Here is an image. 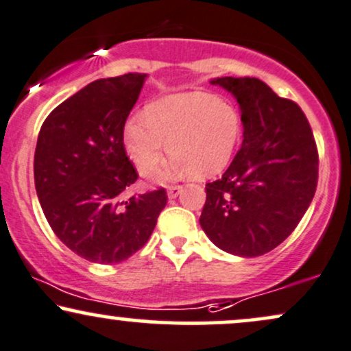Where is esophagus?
<instances>
[{
    "label": "esophagus",
    "mask_w": 351,
    "mask_h": 351,
    "mask_svg": "<svg viewBox=\"0 0 351 351\" xmlns=\"http://www.w3.org/2000/svg\"><path fill=\"white\" fill-rule=\"evenodd\" d=\"M181 189H183V184H171V186L168 188V197H170V199H175V197L181 193Z\"/></svg>",
    "instance_id": "obj_1"
}]
</instances>
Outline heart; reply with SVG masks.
Here are the masks:
<instances>
[{"label": "heart", "instance_id": "b5f03b06", "mask_svg": "<svg viewBox=\"0 0 351 351\" xmlns=\"http://www.w3.org/2000/svg\"><path fill=\"white\" fill-rule=\"evenodd\" d=\"M242 137L237 109L208 93H183L154 103L124 124V147L138 170L147 173L167 149V167L152 173L163 181L189 171L196 178L213 176L229 165Z\"/></svg>", "mask_w": 351, "mask_h": 351}]
</instances>
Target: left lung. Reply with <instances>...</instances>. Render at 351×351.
<instances>
[{"label":"left lung","mask_w":351,"mask_h":351,"mask_svg":"<svg viewBox=\"0 0 351 351\" xmlns=\"http://www.w3.org/2000/svg\"><path fill=\"white\" fill-rule=\"evenodd\" d=\"M237 98L243 142L221 178L206 184L199 217L223 252L260 256L296 229L319 178V154L306 114L258 78L213 82Z\"/></svg>","instance_id":"8db88e82"}]
</instances>
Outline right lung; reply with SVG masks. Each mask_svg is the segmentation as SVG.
I'll return each instance as SVG.
<instances>
[{
	"label": "right lung",
	"mask_w": 351,
	"mask_h": 351,
	"mask_svg": "<svg viewBox=\"0 0 351 351\" xmlns=\"http://www.w3.org/2000/svg\"><path fill=\"white\" fill-rule=\"evenodd\" d=\"M143 80L128 73L86 84L49 114L37 138L34 181L45 219L93 263H119L141 250L168 201L165 188L124 196L138 178L124 124Z\"/></svg>",
	"instance_id": "obj_1"
}]
</instances>
